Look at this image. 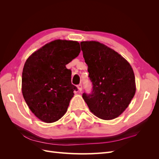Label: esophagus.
Returning a JSON list of instances; mask_svg holds the SVG:
<instances>
[{
  "label": "esophagus",
  "mask_w": 159,
  "mask_h": 159,
  "mask_svg": "<svg viewBox=\"0 0 159 159\" xmlns=\"http://www.w3.org/2000/svg\"><path fill=\"white\" fill-rule=\"evenodd\" d=\"M77 88H78V89L80 91H81V90H82V85L79 84L78 86H77Z\"/></svg>",
  "instance_id": "esophagus-1"
}]
</instances>
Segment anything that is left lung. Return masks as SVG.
I'll use <instances>...</instances> for the list:
<instances>
[{"mask_svg":"<svg viewBox=\"0 0 159 159\" xmlns=\"http://www.w3.org/2000/svg\"><path fill=\"white\" fill-rule=\"evenodd\" d=\"M80 44L93 84L92 92L84 93L83 99L96 117L103 120L117 118L135 94L132 67L119 53L99 42L84 41Z\"/></svg>","mask_w":159,"mask_h":159,"instance_id":"left-lung-1","label":"left lung"}]
</instances>
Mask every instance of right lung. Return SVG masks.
<instances>
[{"label": "right lung", "mask_w": 159, "mask_h": 159, "mask_svg": "<svg viewBox=\"0 0 159 159\" xmlns=\"http://www.w3.org/2000/svg\"><path fill=\"white\" fill-rule=\"evenodd\" d=\"M77 41L55 40L28 57L22 75V92L28 107L42 121H58L66 113L74 91L71 71L66 65L78 56Z\"/></svg>", "instance_id": "obj_1"}]
</instances>
